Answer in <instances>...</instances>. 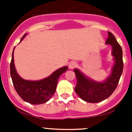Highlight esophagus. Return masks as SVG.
<instances>
[{
	"label": "esophagus",
	"instance_id": "1",
	"mask_svg": "<svg viewBox=\"0 0 132 132\" xmlns=\"http://www.w3.org/2000/svg\"><path fill=\"white\" fill-rule=\"evenodd\" d=\"M77 66V63L75 62H71L69 64V68L70 69H73L75 67Z\"/></svg>",
	"mask_w": 132,
	"mask_h": 132
}]
</instances>
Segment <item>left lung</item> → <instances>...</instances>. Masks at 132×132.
<instances>
[{"mask_svg": "<svg viewBox=\"0 0 132 132\" xmlns=\"http://www.w3.org/2000/svg\"><path fill=\"white\" fill-rule=\"evenodd\" d=\"M106 44L112 45V54L114 56V65L108 77L103 82H98L87 77L77 69H75L77 82L75 90L80 98L85 102L96 103L108 98L115 90L123 71V63L122 50L114 35L108 32Z\"/></svg>", "mask_w": 132, "mask_h": 132, "instance_id": "left-lung-1", "label": "left lung"}]
</instances>
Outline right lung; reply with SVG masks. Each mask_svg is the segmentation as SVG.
Masks as SVG:
<instances>
[{
	"label": "right lung",
	"instance_id": "1",
	"mask_svg": "<svg viewBox=\"0 0 132 132\" xmlns=\"http://www.w3.org/2000/svg\"><path fill=\"white\" fill-rule=\"evenodd\" d=\"M26 36V34L23 36L20 41ZM10 67V75L16 91L21 98L31 104H41L47 102L55 92L59 77L68 69V67L65 66L58 69L51 75L42 80L35 81L25 80L18 75L15 69L14 50Z\"/></svg>",
	"mask_w": 132,
	"mask_h": 132
}]
</instances>
